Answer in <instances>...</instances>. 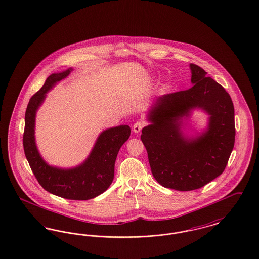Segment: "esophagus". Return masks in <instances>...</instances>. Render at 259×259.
Returning a JSON list of instances; mask_svg holds the SVG:
<instances>
[{
    "label": "esophagus",
    "instance_id": "1",
    "mask_svg": "<svg viewBox=\"0 0 259 259\" xmlns=\"http://www.w3.org/2000/svg\"><path fill=\"white\" fill-rule=\"evenodd\" d=\"M144 126H145V123H144L143 121L138 120V121L133 125V131H134L135 133H139V132L143 129Z\"/></svg>",
    "mask_w": 259,
    "mask_h": 259
}]
</instances>
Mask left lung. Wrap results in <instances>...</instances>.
I'll return each instance as SVG.
<instances>
[{
  "label": "left lung",
  "instance_id": "1",
  "mask_svg": "<svg viewBox=\"0 0 259 259\" xmlns=\"http://www.w3.org/2000/svg\"><path fill=\"white\" fill-rule=\"evenodd\" d=\"M193 87L157 98L142 130L151 172L159 184L192 191L221 176L235 142L234 107L226 90L197 64H190ZM194 107L210 114L205 134L187 140L180 130L181 117Z\"/></svg>",
  "mask_w": 259,
  "mask_h": 259
}]
</instances>
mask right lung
Listing matches in <instances>:
<instances>
[{
    "label": "right lung",
    "instance_id": "add662e5",
    "mask_svg": "<svg viewBox=\"0 0 259 259\" xmlns=\"http://www.w3.org/2000/svg\"><path fill=\"white\" fill-rule=\"evenodd\" d=\"M70 70L50 75L41 89L34 93L25 114L23 146L31 170L44 190L55 196L87 200L104 193L113 182L117 153L130 137V127L120 125L104 131L97 139L90 157L81 166L61 169L48 166L39 155L34 143L35 113L47 93L57 82L65 78Z\"/></svg>",
    "mask_w": 259,
    "mask_h": 259
}]
</instances>
